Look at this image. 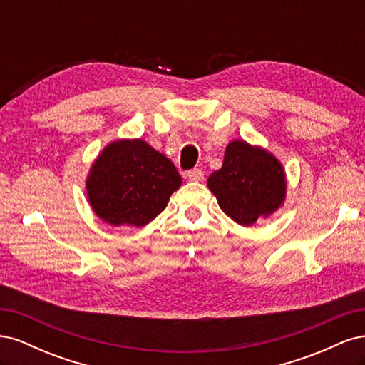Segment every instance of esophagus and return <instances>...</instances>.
I'll return each mask as SVG.
<instances>
[{
    "mask_svg": "<svg viewBox=\"0 0 365 365\" xmlns=\"http://www.w3.org/2000/svg\"><path fill=\"white\" fill-rule=\"evenodd\" d=\"M185 176H187V180L197 182V181H201L204 178V172L201 169H192V170L187 172Z\"/></svg>",
    "mask_w": 365,
    "mask_h": 365,
    "instance_id": "esophagus-1",
    "label": "esophagus"
}]
</instances>
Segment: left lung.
<instances>
[{
	"instance_id": "1",
	"label": "left lung",
	"mask_w": 365,
	"mask_h": 365,
	"mask_svg": "<svg viewBox=\"0 0 365 365\" xmlns=\"http://www.w3.org/2000/svg\"><path fill=\"white\" fill-rule=\"evenodd\" d=\"M207 185L220 210L244 227L271 216L286 196L282 163L271 152L244 140L230 143L222 168L208 176Z\"/></svg>"
}]
</instances>
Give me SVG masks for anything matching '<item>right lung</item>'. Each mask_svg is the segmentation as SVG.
Returning <instances> with one entry per match:
<instances>
[{"label": "right lung", "instance_id": "obj_1", "mask_svg": "<svg viewBox=\"0 0 365 365\" xmlns=\"http://www.w3.org/2000/svg\"><path fill=\"white\" fill-rule=\"evenodd\" d=\"M175 164L146 141L117 140L101 152L86 178L94 213L114 227H145L181 187Z\"/></svg>", "mask_w": 365, "mask_h": 365}]
</instances>
